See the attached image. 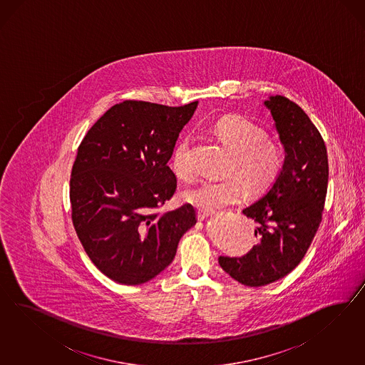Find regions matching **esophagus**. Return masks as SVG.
Here are the masks:
<instances>
[{
    "label": "esophagus",
    "mask_w": 365,
    "mask_h": 365,
    "mask_svg": "<svg viewBox=\"0 0 365 365\" xmlns=\"http://www.w3.org/2000/svg\"><path fill=\"white\" fill-rule=\"evenodd\" d=\"M214 212L212 211H198V220L199 221H203L205 218H207V217H211Z\"/></svg>",
    "instance_id": "obj_1"
}]
</instances>
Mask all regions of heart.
I'll return each instance as SVG.
<instances>
[{
	"mask_svg": "<svg viewBox=\"0 0 365 365\" xmlns=\"http://www.w3.org/2000/svg\"><path fill=\"white\" fill-rule=\"evenodd\" d=\"M212 133L232 154L226 180H205L185 191L183 199L198 210L215 211L241 202L246 188L252 194H262L272 187L285 165V151L276 139L266 138L265 130L242 116H225L214 124ZM175 177L191 182L195 168L190 158V139L179 140L171 159Z\"/></svg>",
	"mask_w": 365,
	"mask_h": 365,
	"instance_id": "heart-1",
	"label": "heart"
}]
</instances>
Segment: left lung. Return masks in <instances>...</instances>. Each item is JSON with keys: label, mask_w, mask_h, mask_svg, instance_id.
I'll use <instances>...</instances> for the list:
<instances>
[{"label": "left lung", "mask_w": 365, "mask_h": 365, "mask_svg": "<svg viewBox=\"0 0 365 365\" xmlns=\"http://www.w3.org/2000/svg\"><path fill=\"white\" fill-rule=\"evenodd\" d=\"M285 150L276 183L242 212L257 223V245L242 257L218 258L222 269L246 287L287 276L307 255L322 220L329 165L324 139L309 116L285 96L264 101Z\"/></svg>", "instance_id": "8db88e82"}]
</instances>
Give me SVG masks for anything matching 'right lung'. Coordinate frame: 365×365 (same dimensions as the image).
<instances>
[{"instance_id": "1", "label": "right lung", "mask_w": 365, "mask_h": 365, "mask_svg": "<svg viewBox=\"0 0 365 365\" xmlns=\"http://www.w3.org/2000/svg\"><path fill=\"white\" fill-rule=\"evenodd\" d=\"M197 106L125 100L78 145L69 185L72 222L91 261L119 284L139 285L158 276L197 223L190 203L159 211L175 192L177 177L167 163Z\"/></svg>"}]
</instances>
